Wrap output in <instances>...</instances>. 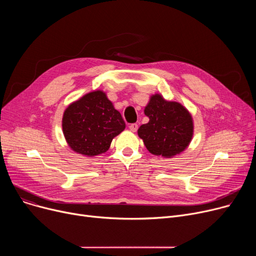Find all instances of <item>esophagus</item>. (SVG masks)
Masks as SVG:
<instances>
[{
	"instance_id": "esophagus-1",
	"label": "esophagus",
	"mask_w": 256,
	"mask_h": 256,
	"mask_svg": "<svg viewBox=\"0 0 256 256\" xmlns=\"http://www.w3.org/2000/svg\"><path fill=\"white\" fill-rule=\"evenodd\" d=\"M130 130H132V132H137V130H138V124H130Z\"/></svg>"
}]
</instances>
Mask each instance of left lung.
<instances>
[{"mask_svg": "<svg viewBox=\"0 0 256 256\" xmlns=\"http://www.w3.org/2000/svg\"><path fill=\"white\" fill-rule=\"evenodd\" d=\"M144 113L150 121L139 128L138 135L150 154L171 158L186 148L193 137V120L184 106L156 94Z\"/></svg>", "mask_w": 256, "mask_h": 256, "instance_id": "obj_1", "label": "left lung"}]
</instances>
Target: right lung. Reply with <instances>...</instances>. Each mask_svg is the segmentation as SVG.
I'll return each instance as SVG.
<instances>
[{"instance_id": "right-lung-1", "label": "right lung", "mask_w": 256, "mask_h": 256, "mask_svg": "<svg viewBox=\"0 0 256 256\" xmlns=\"http://www.w3.org/2000/svg\"><path fill=\"white\" fill-rule=\"evenodd\" d=\"M62 128L74 152L93 156L109 150L113 138L126 128V122L106 93L98 90L68 106Z\"/></svg>"}]
</instances>
